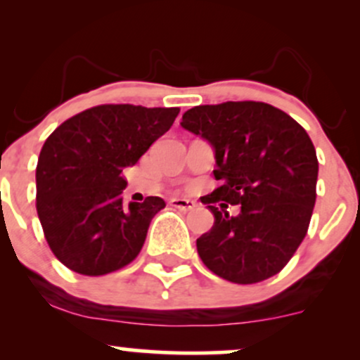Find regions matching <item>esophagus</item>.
Here are the masks:
<instances>
[{
	"mask_svg": "<svg viewBox=\"0 0 360 360\" xmlns=\"http://www.w3.org/2000/svg\"><path fill=\"white\" fill-rule=\"evenodd\" d=\"M171 205L177 210H184V212H189V210H194L198 206L196 201L186 200V198H172Z\"/></svg>",
	"mask_w": 360,
	"mask_h": 360,
	"instance_id": "1",
	"label": "esophagus"
}]
</instances>
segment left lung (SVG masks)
<instances>
[{"instance_id": "1", "label": "left lung", "mask_w": 360, "mask_h": 360, "mask_svg": "<svg viewBox=\"0 0 360 360\" xmlns=\"http://www.w3.org/2000/svg\"><path fill=\"white\" fill-rule=\"evenodd\" d=\"M181 127L213 147L220 181L201 198L214 217L196 240L205 266L237 284L278 274L303 242L316 200L318 159L307 130L260 101L194 106ZM229 204L241 212L230 215Z\"/></svg>"}]
</instances>
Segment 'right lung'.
Masks as SVG:
<instances>
[{
  "label": "right lung",
  "instance_id": "obj_1",
  "mask_svg": "<svg viewBox=\"0 0 360 360\" xmlns=\"http://www.w3.org/2000/svg\"><path fill=\"white\" fill-rule=\"evenodd\" d=\"M179 108L100 105L65 120L37 164V213L49 247L65 267L103 276L142 250L162 198L123 203L131 167L172 127Z\"/></svg>",
  "mask_w": 360,
  "mask_h": 360
}]
</instances>
